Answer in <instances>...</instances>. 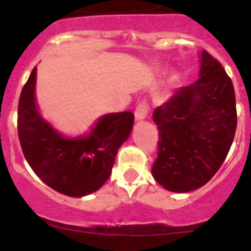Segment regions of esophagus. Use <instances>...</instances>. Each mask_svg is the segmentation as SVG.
<instances>
[{
    "instance_id": "esophagus-1",
    "label": "esophagus",
    "mask_w": 251,
    "mask_h": 251,
    "mask_svg": "<svg viewBox=\"0 0 251 251\" xmlns=\"http://www.w3.org/2000/svg\"><path fill=\"white\" fill-rule=\"evenodd\" d=\"M147 112H148V106L145 101H142L139 103L138 105L136 106V112H134V117H136V122L143 121V119L147 117Z\"/></svg>"
}]
</instances>
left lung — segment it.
Returning a JSON list of instances; mask_svg holds the SVG:
<instances>
[{
	"label": "left lung",
	"mask_w": 251,
	"mask_h": 251,
	"mask_svg": "<svg viewBox=\"0 0 251 251\" xmlns=\"http://www.w3.org/2000/svg\"><path fill=\"white\" fill-rule=\"evenodd\" d=\"M199 79L157 106L158 157L152 175L166 190L194 191L212 178L225 161L236 130L231 79L207 51L200 52Z\"/></svg>",
	"instance_id": "1"
}]
</instances>
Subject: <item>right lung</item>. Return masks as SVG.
Here are the masks:
<instances>
[{
	"label": "right lung",
	"instance_id": "right-lung-1",
	"mask_svg": "<svg viewBox=\"0 0 251 251\" xmlns=\"http://www.w3.org/2000/svg\"><path fill=\"white\" fill-rule=\"evenodd\" d=\"M36 72L34 68L19 101L17 129L26 161L49 187L60 194L83 197L98 191L112 174L118 150L129 138L134 115L108 113L83 136H64L40 113Z\"/></svg>",
	"mask_w": 251,
	"mask_h": 251
}]
</instances>
